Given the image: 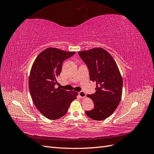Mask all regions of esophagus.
I'll list each match as a JSON object with an SVG mask.
<instances>
[{"instance_id":"obj_1","label":"esophagus","mask_w":154,"mask_h":154,"mask_svg":"<svg viewBox=\"0 0 154 154\" xmlns=\"http://www.w3.org/2000/svg\"><path fill=\"white\" fill-rule=\"evenodd\" d=\"M78 95H79V96H80L81 98H84V97H85V96H86V94H85V92H83V91H80L78 92Z\"/></svg>"}]
</instances>
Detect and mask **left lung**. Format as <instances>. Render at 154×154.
<instances>
[{"mask_svg":"<svg viewBox=\"0 0 154 154\" xmlns=\"http://www.w3.org/2000/svg\"><path fill=\"white\" fill-rule=\"evenodd\" d=\"M87 65L90 80L96 83L94 94H88L94 102V109L85 113L96 120H103L112 114L122 99L123 79L115 60L102 48L78 52Z\"/></svg>","mask_w":154,"mask_h":154,"instance_id":"obj_1","label":"left lung"}]
</instances>
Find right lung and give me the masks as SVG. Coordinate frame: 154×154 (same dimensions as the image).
I'll return each mask as SVG.
<instances>
[{
	"mask_svg": "<svg viewBox=\"0 0 154 154\" xmlns=\"http://www.w3.org/2000/svg\"><path fill=\"white\" fill-rule=\"evenodd\" d=\"M74 53L49 48L38 55L32 66L29 78L32 100L40 113L49 119L62 118L76 99L78 92L55 87L63 61Z\"/></svg>",
	"mask_w": 154,
	"mask_h": 154,
	"instance_id": "right-lung-1",
	"label": "right lung"
}]
</instances>
